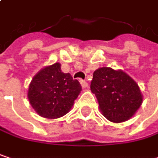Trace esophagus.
Masks as SVG:
<instances>
[{"mask_svg": "<svg viewBox=\"0 0 158 158\" xmlns=\"http://www.w3.org/2000/svg\"><path fill=\"white\" fill-rule=\"evenodd\" d=\"M79 82H80V84H81V87H82L83 89H86V88H88V82H87V81L80 79V80H79Z\"/></svg>", "mask_w": 158, "mask_h": 158, "instance_id": "esophagus-1", "label": "esophagus"}]
</instances>
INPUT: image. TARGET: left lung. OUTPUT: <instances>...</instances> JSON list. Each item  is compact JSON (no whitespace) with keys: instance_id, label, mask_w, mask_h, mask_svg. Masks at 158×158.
<instances>
[{"instance_id":"left-lung-1","label":"left lung","mask_w":158,"mask_h":158,"mask_svg":"<svg viewBox=\"0 0 158 158\" xmlns=\"http://www.w3.org/2000/svg\"><path fill=\"white\" fill-rule=\"evenodd\" d=\"M90 89L95 94L102 114L110 122L130 119L142 104L136 82L122 70L102 68L94 71Z\"/></svg>"}]
</instances>
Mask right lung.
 Listing matches in <instances>:
<instances>
[{
  "label": "right lung",
  "instance_id": "right-lung-1",
  "mask_svg": "<svg viewBox=\"0 0 158 158\" xmlns=\"http://www.w3.org/2000/svg\"><path fill=\"white\" fill-rule=\"evenodd\" d=\"M59 63L40 70L30 83L28 99L42 117L56 119L71 109L82 88L69 73L61 71Z\"/></svg>",
  "mask_w": 158,
  "mask_h": 158
}]
</instances>
